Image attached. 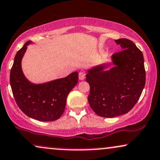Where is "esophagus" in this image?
<instances>
[{"label": "esophagus", "instance_id": "obj_1", "mask_svg": "<svg viewBox=\"0 0 160 160\" xmlns=\"http://www.w3.org/2000/svg\"><path fill=\"white\" fill-rule=\"evenodd\" d=\"M86 78V74L83 72H80L79 73V79L80 80H83Z\"/></svg>", "mask_w": 160, "mask_h": 160}]
</instances>
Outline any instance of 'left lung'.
<instances>
[{
	"label": "left lung",
	"mask_w": 160,
	"mask_h": 160,
	"mask_svg": "<svg viewBox=\"0 0 160 160\" xmlns=\"http://www.w3.org/2000/svg\"><path fill=\"white\" fill-rule=\"evenodd\" d=\"M122 51L111 57V62L88 69L90 86L88 101L98 115L114 118L128 113L137 103L145 85L142 51L127 38L115 40Z\"/></svg>",
	"instance_id": "8db88e82"
}]
</instances>
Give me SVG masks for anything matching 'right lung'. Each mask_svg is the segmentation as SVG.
Returning a JSON list of instances; mask_svg holds the SVG:
<instances>
[{
	"label": "right lung",
	"mask_w": 160,
	"mask_h": 160,
	"mask_svg": "<svg viewBox=\"0 0 160 160\" xmlns=\"http://www.w3.org/2000/svg\"><path fill=\"white\" fill-rule=\"evenodd\" d=\"M29 41L17 52L10 72V86L17 105L25 115L40 122L57 120L64 112L69 92L78 82V72L43 83H33L25 77L22 61Z\"/></svg>",
	"instance_id": "obj_1"
}]
</instances>
